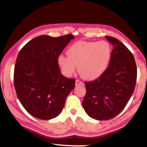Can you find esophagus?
I'll return each instance as SVG.
<instances>
[{
  "label": "esophagus",
  "instance_id": "34e87169",
  "mask_svg": "<svg viewBox=\"0 0 147 147\" xmlns=\"http://www.w3.org/2000/svg\"><path fill=\"white\" fill-rule=\"evenodd\" d=\"M80 85H83V82H82V81H80V80H76V86H80Z\"/></svg>",
  "mask_w": 147,
  "mask_h": 147
}]
</instances>
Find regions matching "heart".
Returning a JSON list of instances; mask_svg holds the SVG:
<instances>
[{
  "label": "heart",
  "instance_id": "b5f03b06",
  "mask_svg": "<svg viewBox=\"0 0 147 147\" xmlns=\"http://www.w3.org/2000/svg\"><path fill=\"white\" fill-rule=\"evenodd\" d=\"M112 47L107 41H80L67 50L68 57L60 55L57 64L66 76H71L76 66L79 74L87 80H96L103 75L110 65Z\"/></svg>",
  "mask_w": 147,
  "mask_h": 147
}]
</instances>
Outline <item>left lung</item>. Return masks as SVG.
<instances>
[{
	"label": "left lung",
	"mask_w": 147,
	"mask_h": 147,
	"mask_svg": "<svg viewBox=\"0 0 147 147\" xmlns=\"http://www.w3.org/2000/svg\"><path fill=\"white\" fill-rule=\"evenodd\" d=\"M113 45L110 65L103 75L85 82L86 94L82 106L90 117L112 119L122 112L133 94L137 69L134 56L116 38L105 36Z\"/></svg>",
	"instance_id": "left-lung-1"
}]
</instances>
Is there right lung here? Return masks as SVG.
<instances>
[{
	"label": "right lung",
	"instance_id": "add662e5",
	"mask_svg": "<svg viewBox=\"0 0 147 147\" xmlns=\"http://www.w3.org/2000/svg\"><path fill=\"white\" fill-rule=\"evenodd\" d=\"M74 39L71 34L59 37L41 35L28 42L18 54L14 71L16 93L34 117H57L75 87L76 80L62 75L57 64V57Z\"/></svg>",
	"mask_w": 147,
	"mask_h": 147
}]
</instances>
